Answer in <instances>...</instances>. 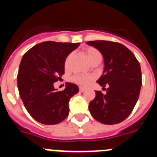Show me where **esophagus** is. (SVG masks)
<instances>
[{"label": "esophagus", "instance_id": "34e87169", "mask_svg": "<svg viewBox=\"0 0 157 157\" xmlns=\"http://www.w3.org/2000/svg\"><path fill=\"white\" fill-rule=\"evenodd\" d=\"M85 88L82 87V86H79V91L80 92H83L84 90H85Z\"/></svg>", "mask_w": 157, "mask_h": 157}]
</instances>
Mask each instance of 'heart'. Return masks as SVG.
<instances>
[{
	"label": "heart",
	"mask_w": 157,
	"mask_h": 157,
	"mask_svg": "<svg viewBox=\"0 0 157 157\" xmlns=\"http://www.w3.org/2000/svg\"><path fill=\"white\" fill-rule=\"evenodd\" d=\"M84 51H85L86 56L91 63L97 61V60H101V52L96 48L88 47V48H86ZM93 78L94 77L92 75H82V74H75L71 78V80L73 82L78 84V85L87 86L93 80Z\"/></svg>",
	"instance_id": "obj_1"
}]
</instances>
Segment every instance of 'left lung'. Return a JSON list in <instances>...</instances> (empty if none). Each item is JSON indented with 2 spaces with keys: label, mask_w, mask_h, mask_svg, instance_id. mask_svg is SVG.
Here are the masks:
<instances>
[{
  "label": "left lung",
  "mask_w": 157,
  "mask_h": 157,
  "mask_svg": "<svg viewBox=\"0 0 157 157\" xmlns=\"http://www.w3.org/2000/svg\"><path fill=\"white\" fill-rule=\"evenodd\" d=\"M104 58V71L97 81L106 94L95 92L89 104V110L98 121L105 124H117L132 113L138 100L141 87V70L128 48L123 44L105 40L88 41Z\"/></svg>",
  "instance_id": "left-lung-1"
}]
</instances>
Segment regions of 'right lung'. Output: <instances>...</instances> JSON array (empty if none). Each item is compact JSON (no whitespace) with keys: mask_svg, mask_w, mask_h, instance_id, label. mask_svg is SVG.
Returning <instances> with one entry per match:
<instances>
[{"mask_svg":"<svg viewBox=\"0 0 157 157\" xmlns=\"http://www.w3.org/2000/svg\"><path fill=\"white\" fill-rule=\"evenodd\" d=\"M79 43L46 41L35 45L24 55L19 67L17 86L29 114L44 124H59L68 116L70 99L78 92L75 84L67 82L57 91L54 82L64 74L68 55Z\"/></svg>","mask_w":157,"mask_h":157,"instance_id":"add662e5","label":"right lung"}]
</instances>
